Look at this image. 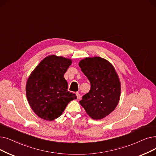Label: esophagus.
Here are the masks:
<instances>
[{
	"instance_id": "esophagus-1",
	"label": "esophagus",
	"mask_w": 156,
	"mask_h": 156,
	"mask_svg": "<svg viewBox=\"0 0 156 156\" xmlns=\"http://www.w3.org/2000/svg\"><path fill=\"white\" fill-rule=\"evenodd\" d=\"M76 96H77V99H80L81 98L80 94L79 92H76Z\"/></svg>"
}]
</instances>
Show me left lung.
Returning <instances> with one entry per match:
<instances>
[{
  "instance_id": "1",
  "label": "left lung",
  "mask_w": 156,
  "mask_h": 156,
  "mask_svg": "<svg viewBox=\"0 0 156 156\" xmlns=\"http://www.w3.org/2000/svg\"><path fill=\"white\" fill-rule=\"evenodd\" d=\"M79 66L91 86L80 103L92 119H103L119 103L120 83L117 74L109 62L99 57L83 59Z\"/></svg>"
}]
</instances>
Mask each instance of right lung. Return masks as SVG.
<instances>
[{"instance_id":"1","label":"right lung","mask_w":156,"mask_h":156,"mask_svg":"<svg viewBox=\"0 0 156 156\" xmlns=\"http://www.w3.org/2000/svg\"><path fill=\"white\" fill-rule=\"evenodd\" d=\"M71 60L50 55L44 58L28 78L26 95L29 103L40 118L51 121L61 115L76 94L67 90L64 74Z\"/></svg>"}]
</instances>
